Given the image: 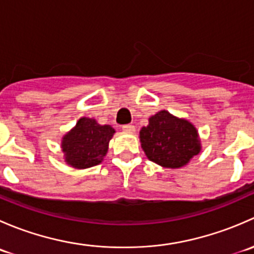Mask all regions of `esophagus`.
Returning <instances> with one entry per match:
<instances>
[{
  "label": "esophagus",
  "mask_w": 254,
  "mask_h": 254,
  "mask_svg": "<svg viewBox=\"0 0 254 254\" xmlns=\"http://www.w3.org/2000/svg\"><path fill=\"white\" fill-rule=\"evenodd\" d=\"M123 130L125 132H134L135 131V127L131 124H127V125H123Z\"/></svg>",
  "instance_id": "34e87169"
}]
</instances>
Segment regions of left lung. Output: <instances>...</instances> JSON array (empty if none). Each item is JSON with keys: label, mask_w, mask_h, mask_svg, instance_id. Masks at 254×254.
<instances>
[{"label": "left lung", "mask_w": 254, "mask_h": 254, "mask_svg": "<svg viewBox=\"0 0 254 254\" xmlns=\"http://www.w3.org/2000/svg\"><path fill=\"white\" fill-rule=\"evenodd\" d=\"M140 141L148 160L166 168L183 167L200 151L193 124L166 111L148 119L140 131Z\"/></svg>", "instance_id": "8db88e82"}]
</instances>
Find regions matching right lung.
<instances>
[{
    "mask_svg": "<svg viewBox=\"0 0 254 254\" xmlns=\"http://www.w3.org/2000/svg\"><path fill=\"white\" fill-rule=\"evenodd\" d=\"M115 130L99 125L91 118H81L76 127L63 139L66 162L75 168H87L102 162Z\"/></svg>",
    "mask_w": 254,
    "mask_h": 254,
    "instance_id": "add662e5",
    "label": "right lung"
}]
</instances>
